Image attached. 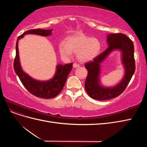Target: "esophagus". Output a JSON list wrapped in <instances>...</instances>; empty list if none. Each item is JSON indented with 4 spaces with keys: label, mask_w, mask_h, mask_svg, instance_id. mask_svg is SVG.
Returning <instances> with one entry per match:
<instances>
[{
    "label": "esophagus",
    "mask_w": 147,
    "mask_h": 147,
    "mask_svg": "<svg viewBox=\"0 0 147 147\" xmlns=\"http://www.w3.org/2000/svg\"><path fill=\"white\" fill-rule=\"evenodd\" d=\"M73 67L74 68H77V67H80V65L78 64L77 63H74L73 64Z\"/></svg>",
    "instance_id": "esophagus-1"
}]
</instances>
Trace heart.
Here are the masks:
<instances>
[{
	"mask_svg": "<svg viewBox=\"0 0 147 147\" xmlns=\"http://www.w3.org/2000/svg\"><path fill=\"white\" fill-rule=\"evenodd\" d=\"M100 42L96 38H90L81 33L70 35L67 42L61 41L58 49L64 58H70L72 53H77V58L81 62H88L98 55L100 51Z\"/></svg>",
	"mask_w": 147,
	"mask_h": 147,
	"instance_id": "1",
	"label": "heart"
}]
</instances>
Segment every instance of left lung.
<instances>
[{
  "label": "left lung",
  "instance_id": "obj_1",
  "mask_svg": "<svg viewBox=\"0 0 147 147\" xmlns=\"http://www.w3.org/2000/svg\"><path fill=\"white\" fill-rule=\"evenodd\" d=\"M107 42L109 47L91 62L84 66L88 75L84 83L85 90L92 99L105 100L115 98L124 91L136 70L134 47L131 40L121 33L107 35ZM119 50L122 53V61L125 73L122 81L113 87H105L100 83V64L113 51Z\"/></svg>",
  "mask_w": 147,
  "mask_h": 147
}]
</instances>
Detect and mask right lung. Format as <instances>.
Wrapping results in <instances>:
<instances>
[{
  "label": "right lung",
  "mask_w": 147,
  "mask_h": 147,
  "mask_svg": "<svg viewBox=\"0 0 147 147\" xmlns=\"http://www.w3.org/2000/svg\"><path fill=\"white\" fill-rule=\"evenodd\" d=\"M52 29H32L26 31L18 37L16 44V56L13 63L15 72L18 76L24 86L34 96L43 99H51L58 95L63 90L67 78L72 69L73 63L56 66L55 74L51 79L47 81H39L30 77L21 68L19 51L18 40L26 34H36L42 36H49L52 34Z\"/></svg>",
  "instance_id": "add662e5"
}]
</instances>
